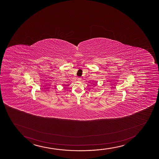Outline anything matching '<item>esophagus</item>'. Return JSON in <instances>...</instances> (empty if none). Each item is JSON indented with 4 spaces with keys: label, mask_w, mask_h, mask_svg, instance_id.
Wrapping results in <instances>:
<instances>
[{
    "label": "esophagus",
    "mask_w": 159,
    "mask_h": 159,
    "mask_svg": "<svg viewBox=\"0 0 159 159\" xmlns=\"http://www.w3.org/2000/svg\"><path fill=\"white\" fill-rule=\"evenodd\" d=\"M77 80H82V78H81V77H79V78H78V79H77Z\"/></svg>",
    "instance_id": "34e87169"
}]
</instances>
